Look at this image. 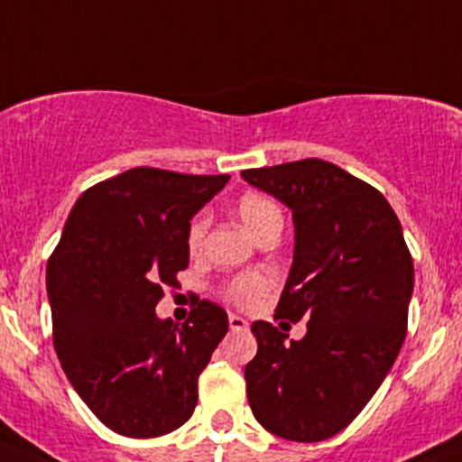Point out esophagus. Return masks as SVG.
Listing matches in <instances>:
<instances>
[{"label": "esophagus", "mask_w": 462, "mask_h": 462, "mask_svg": "<svg viewBox=\"0 0 462 462\" xmlns=\"http://www.w3.org/2000/svg\"><path fill=\"white\" fill-rule=\"evenodd\" d=\"M227 321H230L232 330H248V326H250L248 319H244L241 315H230Z\"/></svg>", "instance_id": "obj_1"}]
</instances>
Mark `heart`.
Masks as SVG:
<instances>
[{"label": "heart", "mask_w": 462, "mask_h": 462, "mask_svg": "<svg viewBox=\"0 0 462 462\" xmlns=\"http://www.w3.org/2000/svg\"><path fill=\"white\" fill-rule=\"evenodd\" d=\"M239 217L244 221V226L250 232H259L265 223L274 221V218H282L277 203L270 201L263 194H245L239 201ZM208 217L199 214L192 221L188 230V248L192 253H199L203 248L205 235H208ZM270 291V277L263 273H245L239 274L236 279H232L226 288V297L236 304L239 309H254L261 300H263L265 292Z\"/></svg>", "instance_id": "heart-1"}]
</instances>
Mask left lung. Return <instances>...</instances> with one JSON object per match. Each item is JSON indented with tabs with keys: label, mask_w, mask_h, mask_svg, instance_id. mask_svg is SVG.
<instances>
[{
	"label": "left lung",
	"mask_w": 462,
	"mask_h": 462,
	"mask_svg": "<svg viewBox=\"0 0 462 462\" xmlns=\"http://www.w3.org/2000/svg\"><path fill=\"white\" fill-rule=\"evenodd\" d=\"M241 176L292 212L295 254L274 318L309 321L297 342L254 321L250 409L274 436L326 440L351 425L402 348L413 295L402 226L375 188L328 161Z\"/></svg>",
	"instance_id": "left-lung-1"
}]
</instances>
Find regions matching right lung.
Masks as SVG:
<instances>
[{"instance_id":"add662e5","label":"right lung","mask_w":462,"mask_h":462,"mask_svg":"<svg viewBox=\"0 0 462 462\" xmlns=\"http://www.w3.org/2000/svg\"><path fill=\"white\" fill-rule=\"evenodd\" d=\"M227 180L134 167L88 188L64 223L46 268L55 353L116 433L165 436L194 413L227 315L203 300L179 326L156 304L188 268L189 221Z\"/></svg>"}]
</instances>
